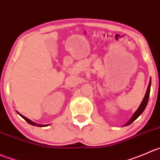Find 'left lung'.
Listing matches in <instances>:
<instances>
[{"instance_id": "1", "label": "left lung", "mask_w": 160, "mask_h": 160, "mask_svg": "<svg viewBox=\"0 0 160 160\" xmlns=\"http://www.w3.org/2000/svg\"><path fill=\"white\" fill-rule=\"evenodd\" d=\"M150 87H151V79H150V81H149V83H148V88H147V90H146V93H145V97H144L142 103H141V105L139 106V107L138 108V110L134 112V113L132 115V117L131 118V119L129 120L128 122L124 126H128V125H129V124H132L133 121H135V120L137 119V118H138V117L140 116L142 113H143V111L145 110V107H146L147 103H148V97H149V93H150Z\"/></svg>"}]
</instances>
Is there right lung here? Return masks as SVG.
Wrapping results in <instances>:
<instances>
[{
	"instance_id": "right-lung-1",
	"label": "right lung",
	"mask_w": 160,
	"mask_h": 160,
	"mask_svg": "<svg viewBox=\"0 0 160 160\" xmlns=\"http://www.w3.org/2000/svg\"><path fill=\"white\" fill-rule=\"evenodd\" d=\"M18 113L20 115V116L22 117V118H23V119L26 120V121H27V122L28 123V124H32V125H33V126H37V127H46V126H48V124H36V123L33 122V121H30L29 119H28V118H26V117H24V116H23V115L20 114L19 113Z\"/></svg>"
}]
</instances>
